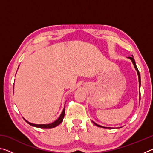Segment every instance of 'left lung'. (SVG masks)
I'll return each instance as SVG.
<instances>
[{
  "label": "left lung",
  "instance_id": "left-lung-1",
  "mask_svg": "<svg viewBox=\"0 0 153 153\" xmlns=\"http://www.w3.org/2000/svg\"><path fill=\"white\" fill-rule=\"evenodd\" d=\"M129 59H131V61H132V63H133V64H134V67H135V69H136V71H137V73H138V79H139V86H140V84H141V80H140V73H139V71H138V68H137V66H136V63H135V61H134V56H129ZM93 122V123L94 124L95 126H98V127H100V128H105V129H111V128H107V127H104V126H100V125H98L97 123H94V121H92Z\"/></svg>",
  "mask_w": 153,
  "mask_h": 153
}]
</instances>
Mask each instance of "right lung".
<instances>
[{"label":"right lung","mask_w":153,"mask_h":153,"mask_svg":"<svg viewBox=\"0 0 153 153\" xmlns=\"http://www.w3.org/2000/svg\"><path fill=\"white\" fill-rule=\"evenodd\" d=\"M65 108L64 107L63 110V111H62V113L61 114V115L59 116V117L55 121H54V122H53L52 123H50V124H34V123H30V122H29V121H27V120H25L24 118V120L26 121L28 124H30V126H34V127H36V128H39L51 129V128H55V127L57 126L62 122V121H63L64 115H65Z\"/></svg>","instance_id":"1"}]
</instances>
